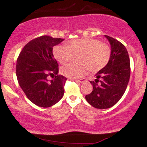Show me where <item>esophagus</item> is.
Instances as JSON below:
<instances>
[{
    "mask_svg": "<svg viewBox=\"0 0 147 147\" xmlns=\"http://www.w3.org/2000/svg\"><path fill=\"white\" fill-rule=\"evenodd\" d=\"M72 80L75 81V82H78V83H84V82H86V79H72Z\"/></svg>",
    "mask_w": 147,
    "mask_h": 147,
    "instance_id": "obj_1",
    "label": "esophagus"
}]
</instances>
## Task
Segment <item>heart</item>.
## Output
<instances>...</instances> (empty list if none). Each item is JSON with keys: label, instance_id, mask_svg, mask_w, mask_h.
Listing matches in <instances>:
<instances>
[{"label": "heart", "instance_id": "b5f03b06", "mask_svg": "<svg viewBox=\"0 0 147 147\" xmlns=\"http://www.w3.org/2000/svg\"><path fill=\"white\" fill-rule=\"evenodd\" d=\"M53 55L57 61L65 64L77 57V63H68L61 68V72L69 78H79L87 72H97L107 65L111 59V50L106 43L91 38L72 40L67 45L53 48Z\"/></svg>", "mask_w": 147, "mask_h": 147}]
</instances>
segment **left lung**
Here are the masks:
<instances>
[{
  "instance_id": "1",
  "label": "left lung",
  "mask_w": 147,
  "mask_h": 147,
  "mask_svg": "<svg viewBox=\"0 0 147 147\" xmlns=\"http://www.w3.org/2000/svg\"><path fill=\"white\" fill-rule=\"evenodd\" d=\"M111 45V59L107 65L95 75L91 93L86 99L96 109H105L113 106L122 98L129 83L131 65L127 50L122 43L104 35Z\"/></svg>"
}]
</instances>
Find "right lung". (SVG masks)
<instances>
[{
    "label": "right lung",
    "mask_w": 147,
    "mask_h": 147,
    "mask_svg": "<svg viewBox=\"0 0 147 147\" xmlns=\"http://www.w3.org/2000/svg\"><path fill=\"white\" fill-rule=\"evenodd\" d=\"M63 40L39 36L27 43L18 57L16 77L20 87L29 100L40 107L55 105L63 96L67 78L58 74L59 65L52 53L53 47ZM49 75L54 79L49 80Z\"/></svg>",
    "instance_id": "right-lung-1"
}]
</instances>
